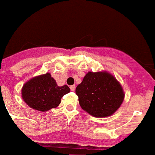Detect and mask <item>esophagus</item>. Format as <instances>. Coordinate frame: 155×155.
<instances>
[{"instance_id":"obj_1","label":"esophagus","mask_w":155,"mask_h":155,"mask_svg":"<svg viewBox=\"0 0 155 155\" xmlns=\"http://www.w3.org/2000/svg\"><path fill=\"white\" fill-rule=\"evenodd\" d=\"M75 88H76V86H75L74 85H71V86H70V90H71V91H74L75 90Z\"/></svg>"}]
</instances>
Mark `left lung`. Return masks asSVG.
<instances>
[{
  "instance_id": "8db88e82",
  "label": "left lung",
  "mask_w": 155,
  "mask_h": 155,
  "mask_svg": "<svg viewBox=\"0 0 155 155\" xmlns=\"http://www.w3.org/2000/svg\"><path fill=\"white\" fill-rule=\"evenodd\" d=\"M75 92L81 108L97 118L114 114L125 96L120 83L104 70L87 73Z\"/></svg>"
}]
</instances>
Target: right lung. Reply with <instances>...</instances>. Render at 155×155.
Listing matches in <instances>:
<instances>
[{
  "label": "right lung",
  "mask_w": 155,
  "mask_h": 155,
  "mask_svg": "<svg viewBox=\"0 0 155 155\" xmlns=\"http://www.w3.org/2000/svg\"><path fill=\"white\" fill-rule=\"evenodd\" d=\"M70 92L68 85L58 86L50 73L40 74L24 83L21 89L24 101L35 110L47 112L57 108L65 94Z\"/></svg>",
  "instance_id": "right-lung-1"
}]
</instances>
